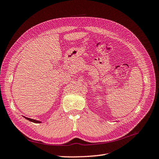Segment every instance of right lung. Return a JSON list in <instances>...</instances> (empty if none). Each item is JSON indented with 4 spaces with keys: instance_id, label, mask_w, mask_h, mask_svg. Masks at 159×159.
Wrapping results in <instances>:
<instances>
[{
    "instance_id": "right-lung-1",
    "label": "right lung",
    "mask_w": 159,
    "mask_h": 159,
    "mask_svg": "<svg viewBox=\"0 0 159 159\" xmlns=\"http://www.w3.org/2000/svg\"><path fill=\"white\" fill-rule=\"evenodd\" d=\"M23 117H25L26 119L28 120V121H32V122H33V123H42V122L40 121H38V120H35V119H30V118H28V117H25V116H23Z\"/></svg>"
}]
</instances>
